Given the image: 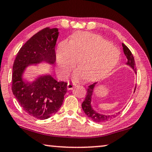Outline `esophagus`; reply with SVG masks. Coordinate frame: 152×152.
Returning a JSON list of instances; mask_svg holds the SVG:
<instances>
[{
	"mask_svg": "<svg viewBox=\"0 0 152 152\" xmlns=\"http://www.w3.org/2000/svg\"><path fill=\"white\" fill-rule=\"evenodd\" d=\"M74 87V84H72V83H67V89H68V90H72V89H73Z\"/></svg>",
	"mask_w": 152,
	"mask_h": 152,
	"instance_id": "esophagus-1",
	"label": "esophagus"
}]
</instances>
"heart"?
I'll return each instance as SVG.
<instances>
[{"label":"heart","instance_id":"obj_1","mask_svg":"<svg viewBox=\"0 0 152 152\" xmlns=\"http://www.w3.org/2000/svg\"><path fill=\"white\" fill-rule=\"evenodd\" d=\"M118 49L101 36L85 31L73 34L69 42L63 40L56 52V62L59 73L67 76L75 67L74 74L76 81L84 78L93 81L101 78L118 63Z\"/></svg>","mask_w":152,"mask_h":152}]
</instances>
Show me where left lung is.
Instances as JSON below:
<instances>
[{
	"instance_id": "obj_1",
	"label": "left lung",
	"mask_w": 152,
	"mask_h": 152,
	"mask_svg": "<svg viewBox=\"0 0 152 152\" xmlns=\"http://www.w3.org/2000/svg\"><path fill=\"white\" fill-rule=\"evenodd\" d=\"M123 48V52L124 54L126 56L127 58V61L126 63V65L129 66L134 70L136 74V64L135 61H134V58L132 55L131 51L129 50V48L127 46L125 45L124 44H122ZM98 83H94L92 85H90L88 86V88L87 89V94L85 96V100L82 103V108L83 110L84 111L85 114L88 118H90L91 121H93L95 123H103V122H107L108 121H110L111 119L115 118V117L118 116V115L121 113V112H118L116 113V114H111V115H105L102 114L100 113L97 112L96 111L94 110L91 105V100H92V95L94 93V90L95 87L96 86ZM136 87L134 89V92H135Z\"/></svg>"
}]
</instances>
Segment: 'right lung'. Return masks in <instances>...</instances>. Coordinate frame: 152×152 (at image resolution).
Masks as SVG:
<instances>
[{"label":"right lung","mask_w":152,"mask_h":152,"mask_svg":"<svg viewBox=\"0 0 152 152\" xmlns=\"http://www.w3.org/2000/svg\"><path fill=\"white\" fill-rule=\"evenodd\" d=\"M57 28H45L29 38L20 49L13 65L12 92L23 110L37 119H48L59 110L67 92L65 82H58L50 74L32 81L24 78L27 67L46 63L54 65Z\"/></svg>","instance_id":"add662e5"}]
</instances>
